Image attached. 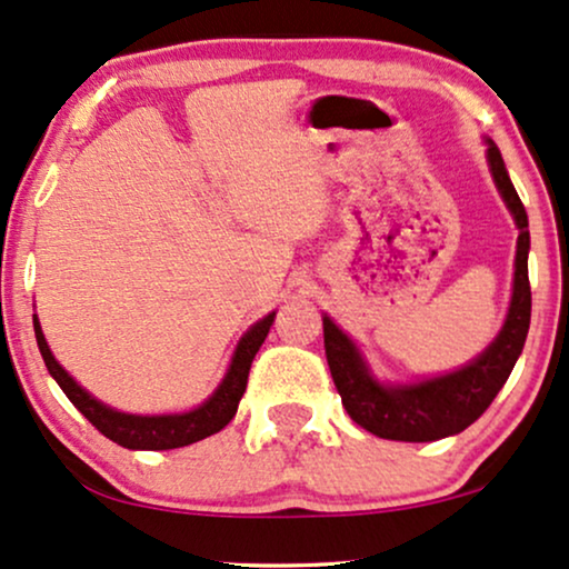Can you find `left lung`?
Listing matches in <instances>:
<instances>
[{
    "label": "left lung",
    "mask_w": 569,
    "mask_h": 569,
    "mask_svg": "<svg viewBox=\"0 0 569 569\" xmlns=\"http://www.w3.org/2000/svg\"><path fill=\"white\" fill-rule=\"evenodd\" d=\"M488 144V166L493 173L503 202L515 219L517 237L515 284L507 321L496 340L482 350L478 359L448 375L427 377L409 385H385L371 375L359 346L348 338L332 319L325 317V350L342 406L356 425L385 440H406V443H427L448 435L467 430L482 411L493 403L511 369L520 359L525 338L530 329V282H528V250L530 231L528 213L511 184L507 166L493 139Z\"/></svg>",
    "instance_id": "1"
}]
</instances>
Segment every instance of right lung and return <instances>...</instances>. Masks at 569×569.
I'll return each instance as SVG.
<instances>
[{"mask_svg": "<svg viewBox=\"0 0 569 569\" xmlns=\"http://www.w3.org/2000/svg\"><path fill=\"white\" fill-rule=\"evenodd\" d=\"M273 317H277V313H269V317L256 321V325L242 335L234 348V356H231L227 375H223L221 385L213 390V396H210L206 403H200L198 409L192 411L147 413V417H142V413H126L110 409V406L97 401L91 392L83 390L52 356V350H49L44 340V332H41L37 313H33V332H37L41 359H44L49 375L54 377V382H58L62 392H66L68 401L73 403L76 409L104 435V438H110L113 443L123 448H131V451H168V448L198 443V440L208 438V435L223 430V427L234 419L242 392L248 388L250 363L256 359L258 348L263 346L266 335H269V329L273 325Z\"/></svg>", "mask_w": 569, "mask_h": 569, "instance_id": "add662e5", "label": "right lung"}]
</instances>
